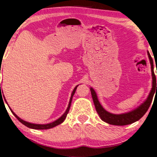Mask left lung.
<instances>
[{"instance_id":"8db88e82","label":"left lung","mask_w":157,"mask_h":157,"mask_svg":"<svg viewBox=\"0 0 157 157\" xmlns=\"http://www.w3.org/2000/svg\"><path fill=\"white\" fill-rule=\"evenodd\" d=\"M147 55H148L149 60H150L151 66V72H152V89L150 94H149L148 97L146 99L143 103L136 108V109L133 110V111H129L128 113H121V114H113V113L108 112L105 109L102 108V106L100 105V102H99L98 98H97V94L95 91L92 88H91V96H92V99L94 101V104L95 109L99 116L100 117L102 121L107 122V123L110 124V125H129V124L134 123V122L138 121L140 118H142L144 116L147 111L148 110L149 107H150L151 102H152L153 97H154L155 91H157V83L156 80V76H155L154 72V62H153V59L150 55V53L147 52ZM157 87V89H155V87Z\"/></svg>"}]
</instances>
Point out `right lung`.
Segmentation results:
<instances>
[{
    "label": "right lung",
    "mask_w": 157,
    "mask_h": 157,
    "mask_svg": "<svg viewBox=\"0 0 157 157\" xmlns=\"http://www.w3.org/2000/svg\"><path fill=\"white\" fill-rule=\"evenodd\" d=\"M0 73H1V71H0ZM77 86H77L76 87H75V89H74L72 93H71V98H70V101H69V103H68V108H67V109H66V111H65V113H63V115L62 117H60L59 118V119H57V120H55V122H51V123L45 124V125H40V124L30 123V122H26V121H24V120H21V119L19 117H17V115H16L15 113H14L13 111H12V109H11L10 108V110H11V111H12V113H13V114H14V116H15V117L17 118V120H18L20 122H21V123L23 124V125H26V127L30 128H32V129H38V130H41V129H42V130H44V129H49V128H52L55 127V126L60 125V124L62 123V122H63L64 120H65V119H66V116H67L68 111H69L70 106H71V101H72V97H73V96H74V94H75V91H76V89H77ZM0 87H1V83H0ZM0 91H1V90H0ZM0 95H1V97L2 96V94H1H1H0ZM4 100H5V97H4ZM5 101H6V100H5ZM6 103H7V102H6Z\"/></svg>",
    "instance_id": "add662e5"
}]
</instances>
